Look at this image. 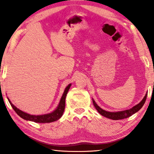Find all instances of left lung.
<instances>
[{
	"instance_id": "obj_1",
	"label": "left lung",
	"mask_w": 154,
	"mask_h": 154,
	"mask_svg": "<svg viewBox=\"0 0 154 154\" xmlns=\"http://www.w3.org/2000/svg\"><path fill=\"white\" fill-rule=\"evenodd\" d=\"M146 97H147V92L146 93V94H145L144 97L143 98V100L141 101L139 104L135 105V106L133 107H132L131 109H127V110H125V111H115V112L106 111L104 110V109H102V108H100V107L97 104L95 101H94L93 99H92V103H93L94 107H95V109L97 110L98 112L100 113L101 115L103 116L106 117L107 119H110L112 120H121L124 119H127V118L131 116L132 115H133L134 113L137 112L138 111H140V109H142L143 105L144 104L145 102H146Z\"/></svg>"
}]
</instances>
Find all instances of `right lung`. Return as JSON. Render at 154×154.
<instances>
[{
	"mask_svg": "<svg viewBox=\"0 0 154 154\" xmlns=\"http://www.w3.org/2000/svg\"><path fill=\"white\" fill-rule=\"evenodd\" d=\"M71 84H69L65 88L64 93H63L61 100L59 103L58 106L51 113H46V114L43 115H31L29 114L26 112H24L20 109L12 104V103L10 102V100L8 98V101H9L10 105H11L12 109H14V111L17 113L18 116L22 118V119L26 120V121H33L35 123H52V122L56 121L60 119L62 116L63 113H64V109H65V99H66L67 92H68L69 88H70Z\"/></svg>",
	"mask_w": 154,
	"mask_h": 154,
	"instance_id": "obj_1",
	"label": "right lung"
}]
</instances>
